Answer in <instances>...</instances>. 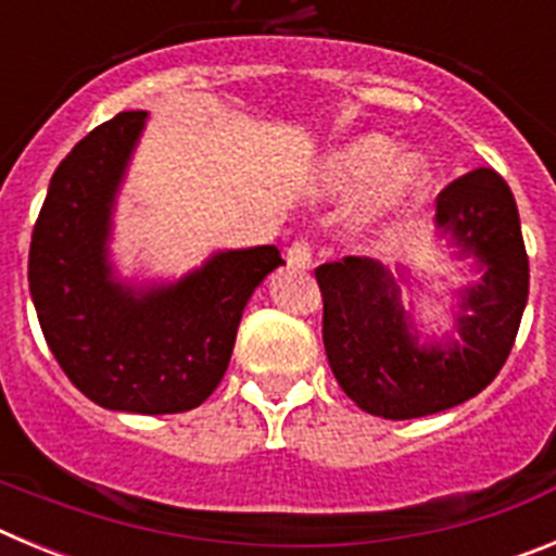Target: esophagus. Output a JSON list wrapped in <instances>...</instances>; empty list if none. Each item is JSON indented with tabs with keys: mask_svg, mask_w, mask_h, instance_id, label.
<instances>
[{
	"mask_svg": "<svg viewBox=\"0 0 556 556\" xmlns=\"http://www.w3.org/2000/svg\"><path fill=\"white\" fill-rule=\"evenodd\" d=\"M287 264L292 269H308L312 267V248L306 242H294L287 250Z\"/></svg>",
	"mask_w": 556,
	"mask_h": 556,
	"instance_id": "esophagus-1",
	"label": "esophagus"
}]
</instances>
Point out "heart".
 Listing matches in <instances>:
<instances>
[{
  "label": "heart",
  "mask_w": 556,
  "mask_h": 556,
  "mask_svg": "<svg viewBox=\"0 0 556 556\" xmlns=\"http://www.w3.org/2000/svg\"><path fill=\"white\" fill-rule=\"evenodd\" d=\"M434 169L424 152H397V144L384 132H365L323 161L317 169V186L323 194L362 192V217L384 219L404 214L426 198Z\"/></svg>",
  "instance_id": "heart-1"
}]
</instances>
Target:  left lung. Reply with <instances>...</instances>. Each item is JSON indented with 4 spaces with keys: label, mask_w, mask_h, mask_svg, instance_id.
Returning a JSON list of instances; mask_svg holds the SVG:
<instances>
[{
    "label": "left lung",
    "mask_w": 556,
    "mask_h": 556,
    "mask_svg": "<svg viewBox=\"0 0 556 556\" xmlns=\"http://www.w3.org/2000/svg\"><path fill=\"white\" fill-rule=\"evenodd\" d=\"M437 228L479 283L459 289V339L424 342L397 278L376 258L345 255L314 269L323 292L328 365L358 409L384 420L445 412L479 395L515 345L529 298V258L513 191L495 169H473L437 198Z\"/></svg>",
    "instance_id": "1"
}]
</instances>
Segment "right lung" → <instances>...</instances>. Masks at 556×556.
I'll return each mask as SVG.
<instances>
[{"label":"right lung","instance_id":"obj_1","mask_svg":"<svg viewBox=\"0 0 556 556\" xmlns=\"http://www.w3.org/2000/svg\"><path fill=\"white\" fill-rule=\"evenodd\" d=\"M144 125L147 111L116 113L61 161L27 278L49 351L83 395L113 412L175 415L217 390L250 294L283 258L275 244L219 250L180 281H122L108 242Z\"/></svg>","mask_w":556,"mask_h":556}]
</instances>
